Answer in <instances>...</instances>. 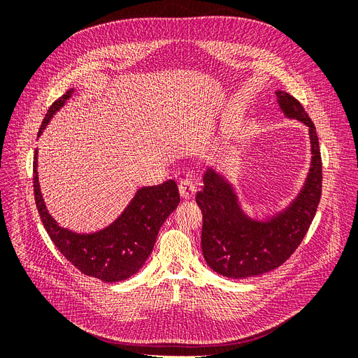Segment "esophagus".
Masks as SVG:
<instances>
[{"instance_id": "1", "label": "esophagus", "mask_w": 358, "mask_h": 358, "mask_svg": "<svg viewBox=\"0 0 358 358\" xmlns=\"http://www.w3.org/2000/svg\"><path fill=\"white\" fill-rule=\"evenodd\" d=\"M196 191H197L196 183L192 182V179H182L179 182V192H180L182 199H185V200L192 199Z\"/></svg>"}]
</instances>
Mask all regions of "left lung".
I'll use <instances>...</instances> for the list:
<instances>
[{"label":"left lung","instance_id":"1","mask_svg":"<svg viewBox=\"0 0 358 358\" xmlns=\"http://www.w3.org/2000/svg\"><path fill=\"white\" fill-rule=\"evenodd\" d=\"M279 110L308 127L310 164L305 182L285 208L264 218L245 209L234 183L224 171L209 167L196 201L203 213L201 251L218 275L245 279L275 270L305 237L321 199L322 166L317 129L303 106L288 92L276 91Z\"/></svg>","mask_w":358,"mask_h":358}]
</instances>
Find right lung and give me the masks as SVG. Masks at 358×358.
I'll list each match as a JSON object with an SVG mask.
<instances>
[{"instance_id":"add662e5","label":"right lung","mask_w":358,"mask_h":358,"mask_svg":"<svg viewBox=\"0 0 358 358\" xmlns=\"http://www.w3.org/2000/svg\"><path fill=\"white\" fill-rule=\"evenodd\" d=\"M74 88L69 90L53 103L43 119L38 137L45 131ZM38 149L34 150V192L36 204L43 225L59 252L78 267L83 275L103 280L119 282L134 276L152 252L161 225L175 212L180 201L175 180H167L157 187H142L136 191L125 209L109 225L100 230L80 233L61 227L50 215L43 199L38 182Z\"/></svg>"}]
</instances>
